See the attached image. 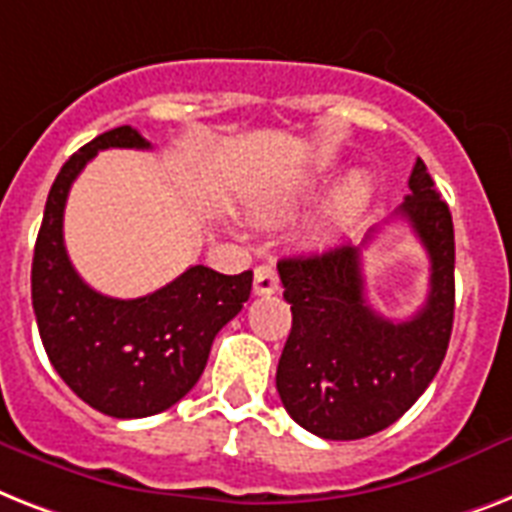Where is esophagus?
<instances>
[{
    "label": "esophagus",
    "mask_w": 512,
    "mask_h": 512,
    "mask_svg": "<svg viewBox=\"0 0 512 512\" xmlns=\"http://www.w3.org/2000/svg\"><path fill=\"white\" fill-rule=\"evenodd\" d=\"M280 288V280H277V272L272 264H259L256 272H253V293L256 296H269Z\"/></svg>",
    "instance_id": "34e87169"
}]
</instances>
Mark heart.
Returning <instances> with one entry per match:
<instances>
[{
	"instance_id": "b5f03b06",
	"label": "heart",
	"mask_w": 512,
	"mask_h": 512,
	"mask_svg": "<svg viewBox=\"0 0 512 512\" xmlns=\"http://www.w3.org/2000/svg\"><path fill=\"white\" fill-rule=\"evenodd\" d=\"M370 182L365 177H351L346 182V187L341 190V195L335 198L333 208H330V227L335 230H346L359 214H362V208L367 206V200H370Z\"/></svg>"
}]
</instances>
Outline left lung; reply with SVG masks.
Listing matches in <instances>:
<instances>
[{
  "mask_svg": "<svg viewBox=\"0 0 512 512\" xmlns=\"http://www.w3.org/2000/svg\"><path fill=\"white\" fill-rule=\"evenodd\" d=\"M431 259L423 309L404 322L365 298L362 245L277 261L293 327L277 365V394L301 428L330 441L365 439L418 402L447 354L455 320V227L425 163L396 211Z\"/></svg>",
  "mask_w": 512,
  "mask_h": 512,
  "instance_id": "8db88e82",
  "label": "left lung"
}]
</instances>
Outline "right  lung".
Wrapping results in <instances>:
<instances>
[{"instance_id": "add662e5", "label": "right lung", "mask_w": 512, "mask_h": 512, "mask_svg": "<svg viewBox=\"0 0 512 512\" xmlns=\"http://www.w3.org/2000/svg\"><path fill=\"white\" fill-rule=\"evenodd\" d=\"M108 147L147 150L150 142L132 126H118L65 161L36 237L31 301L44 351L73 394L110 418H147L198 383L216 333L251 296L253 272L219 275L195 264L142 298L89 288L65 251L63 211L73 179Z\"/></svg>"}]
</instances>
